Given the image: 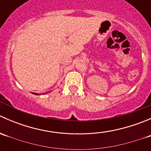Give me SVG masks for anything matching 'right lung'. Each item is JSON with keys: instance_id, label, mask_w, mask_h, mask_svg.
Here are the masks:
<instances>
[{"instance_id": "add662e5", "label": "right lung", "mask_w": 151, "mask_h": 151, "mask_svg": "<svg viewBox=\"0 0 151 151\" xmlns=\"http://www.w3.org/2000/svg\"><path fill=\"white\" fill-rule=\"evenodd\" d=\"M33 93V94H35V95H39V94H38V93Z\"/></svg>"}]
</instances>
